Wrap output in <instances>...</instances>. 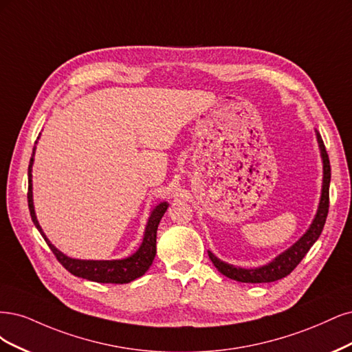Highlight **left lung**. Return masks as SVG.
<instances>
[{
  "instance_id": "obj_1",
  "label": "left lung",
  "mask_w": 352,
  "mask_h": 352,
  "mask_svg": "<svg viewBox=\"0 0 352 352\" xmlns=\"http://www.w3.org/2000/svg\"><path fill=\"white\" fill-rule=\"evenodd\" d=\"M316 131L317 144H319V151L322 156L323 164V179H322V195L319 200V206H317V212L314 218L309 226V230L305 231L298 241L294 243L285 252L278 254L272 262L258 266V267H240L234 266L223 262V260L218 258L210 250H208L212 263L214 265L222 275L226 278L245 282V283H263V282H275L278 279H282L288 276L291 272L297 267V265L301 262L302 257L309 253L311 245L319 240V236L323 231V226L327 218L329 210V184H331V164H329V156L324 149V144L322 140V135L319 131Z\"/></svg>"
}]
</instances>
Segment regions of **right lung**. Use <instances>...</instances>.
<instances>
[{"mask_svg":"<svg viewBox=\"0 0 352 352\" xmlns=\"http://www.w3.org/2000/svg\"><path fill=\"white\" fill-rule=\"evenodd\" d=\"M35 152H36V146L33 147L29 169H28L29 210H30L33 223H35L38 231L43 236V240L50 245L55 257L58 258V262L74 276L83 278L87 280H94V282H100V283H129L134 279L143 276L147 272V269L152 266L153 258L156 256L157 225H160L164 213L169 206L168 201L157 203V205L151 210L149 219H147L146 228H144L142 244L131 256L124 257V258H116V260H82V258L69 257L63 252H60L58 248L48 240V236L45 235L42 226L39 225L36 218L35 206H33V186H32V166H33V161H35Z\"/></svg>","mask_w":352,"mask_h":352,"instance_id":"1","label":"right lung"}]
</instances>
